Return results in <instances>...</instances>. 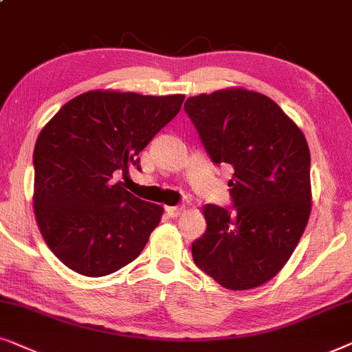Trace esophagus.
I'll return each instance as SVG.
<instances>
[{
	"label": "esophagus",
	"mask_w": 352,
	"mask_h": 352,
	"mask_svg": "<svg viewBox=\"0 0 352 352\" xmlns=\"http://www.w3.org/2000/svg\"><path fill=\"white\" fill-rule=\"evenodd\" d=\"M166 212L168 217H179L184 212V208L182 206H168V208H166Z\"/></svg>",
	"instance_id": "1"
}]
</instances>
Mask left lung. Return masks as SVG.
Wrapping results in <instances>:
<instances>
[{"label":"left lung","mask_w":352,"mask_h":352,"mask_svg":"<svg viewBox=\"0 0 352 352\" xmlns=\"http://www.w3.org/2000/svg\"><path fill=\"white\" fill-rule=\"evenodd\" d=\"M185 112L214 164L235 168V210L206 204L195 264L223 288L241 292L275 277L301 240L312 208L306 137L277 102L245 88L191 96Z\"/></svg>","instance_id":"1"}]
</instances>
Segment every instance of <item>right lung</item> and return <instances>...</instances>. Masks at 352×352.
Returning <instances> with one entry per match:
<instances>
[{
  "label": "right lung",
  "instance_id": "right-lung-1",
  "mask_svg": "<svg viewBox=\"0 0 352 352\" xmlns=\"http://www.w3.org/2000/svg\"><path fill=\"white\" fill-rule=\"evenodd\" d=\"M184 95L93 90L60 107L34 151V212L43 240L70 270L104 277L137 259L164 208L137 198L114 172L179 114Z\"/></svg>",
  "mask_w": 352,
  "mask_h": 352
}]
</instances>
